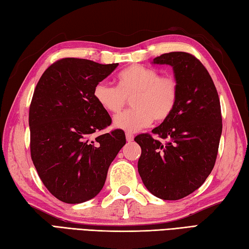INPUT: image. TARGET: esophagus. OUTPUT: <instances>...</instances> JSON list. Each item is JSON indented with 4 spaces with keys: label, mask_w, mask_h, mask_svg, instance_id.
Here are the masks:
<instances>
[{
    "label": "esophagus",
    "mask_w": 249,
    "mask_h": 249,
    "mask_svg": "<svg viewBox=\"0 0 249 249\" xmlns=\"http://www.w3.org/2000/svg\"><path fill=\"white\" fill-rule=\"evenodd\" d=\"M133 139H134V135L132 134V133H130V132H126V133H125V140H126V142L133 141Z\"/></svg>",
    "instance_id": "1"
}]
</instances>
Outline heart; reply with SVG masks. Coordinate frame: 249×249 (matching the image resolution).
<instances>
[{
    "label": "heart",
    "instance_id": "heart-1",
    "mask_svg": "<svg viewBox=\"0 0 249 249\" xmlns=\"http://www.w3.org/2000/svg\"><path fill=\"white\" fill-rule=\"evenodd\" d=\"M118 85L95 84L92 95L109 114H119L131 100L132 108L114 119L116 128L138 131L153 120L162 123L171 117L177 105L179 84L173 75H160L143 65H131L118 74Z\"/></svg>",
    "mask_w": 249,
    "mask_h": 249
}]
</instances>
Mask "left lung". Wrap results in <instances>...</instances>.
Masks as SVG:
<instances>
[{
	"mask_svg": "<svg viewBox=\"0 0 249 249\" xmlns=\"http://www.w3.org/2000/svg\"><path fill=\"white\" fill-rule=\"evenodd\" d=\"M155 64L173 67L179 84L177 105L169 119L135 136L142 148L138 169L147 189L162 200H179L203 185L215 165L222 131L220 101L201 61L182 52L163 53Z\"/></svg>",
	"mask_w": 249,
	"mask_h": 249,
	"instance_id": "8db88e82",
	"label": "left lung"
}]
</instances>
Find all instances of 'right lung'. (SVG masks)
Masks as SVG:
<instances>
[{
  "mask_svg": "<svg viewBox=\"0 0 249 249\" xmlns=\"http://www.w3.org/2000/svg\"><path fill=\"white\" fill-rule=\"evenodd\" d=\"M117 65L60 59L34 89L29 110L31 158L44 186L60 201L76 204L98 195L125 144L121 129L94 135L110 125L111 118L92 90Z\"/></svg>",
  "mask_w": 249,
  "mask_h": 249,
  "instance_id": "right-lung-1",
  "label": "right lung"
}]
</instances>
